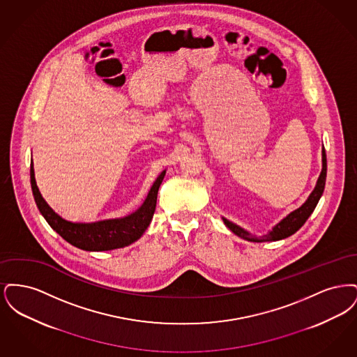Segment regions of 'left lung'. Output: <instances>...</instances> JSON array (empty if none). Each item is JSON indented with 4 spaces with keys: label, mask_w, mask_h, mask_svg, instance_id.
<instances>
[{
    "label": "left lung",
    "mask_w": 357,
    "mask_h": 357,
    "mask_svg": "<svg viewBox=\"0 0 357 357\" xmlns=\"http://www.w3.org/2000/svg\"><path fill=\"white\" fill-rule=\"evenodd\" d=\"M321 155H323V159H321L323 160V169H321L320 176L317 179V183H316V186L313 188V191L310 192V195L307 197V199L298 208H296L294 211L289 213L285 218H282L275 226H273L272 230L268 231V234H264V236L258 237V236L249 233L243 227H241V226H238L236 223H233V222L222 217V221L226 225V227H229L238 237L248 239L250 242L280 241V239H284V238H288L291 234H294L298 229H301V226L310 217V214L313 213V210L316 208V206H317L321 195H323L325 179H326V155H325L324 146Z\"/></svg>",
    "instance_id": "8db88e82"
}]
</instances>
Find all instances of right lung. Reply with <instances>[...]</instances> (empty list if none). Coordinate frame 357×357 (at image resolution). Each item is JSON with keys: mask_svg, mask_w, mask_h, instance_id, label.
Masks as SVG:
<instances>
[{"mask_svg": "<svg viewBox=\"0 0 357 357\" xmlns=\"http://www.w3.org/2000/svg\"><path fill=\"white\" fill-rule=\"evenodd\" d=\"M166 175V170L153 182L151 190L147 194L146 201L136 210L135 213L123 218L104 220V221L70 222L60 217L47 201L43 198L34 178L33 162L31 166V185L33 191L34 201L52 229L64 238L70 245L86 250V252H107L120 249L134 243L147 230L153 220L158 190Z\"/></svg>", "mask_w": 357, "mask_h": 357, "instance_id": "right-lung-1", "label": "right lung"}]
</instances>
